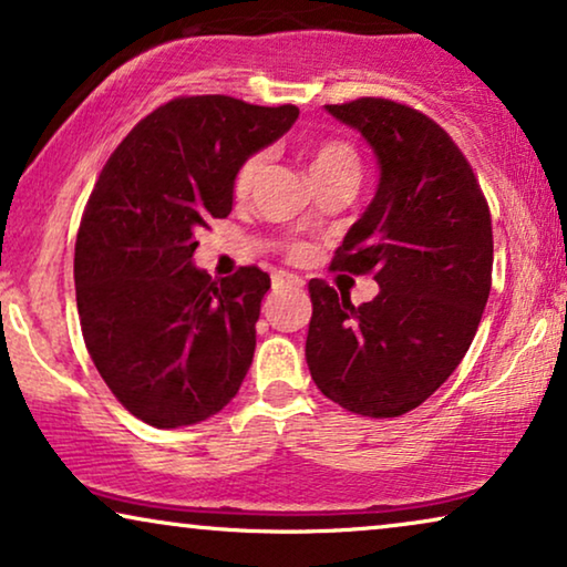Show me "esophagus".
Here are the masks:
<instances>
[{
    "label": "esophagus",
    "instance_id": "obj_1",
    "mask_svg": "<svg viewBox=\"0 0 567 567\" xmlns=\"http://www.w3.org/2000/svg\"><path fill=\"white\" fill-rule=\"evenodd\" d=\"M299 286H305V281L293 274H284V270H278L274 276V289H299Z\"/></svg>",
    "mask_w": 567,
    "mask_h": 567
}]
</instances>
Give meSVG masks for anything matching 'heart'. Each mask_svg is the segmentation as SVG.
Listing matches in <instances>:
<instances>
[{"label":"heart","mask_w":567,"mask_h":567,"mask_svg":"<svg viewBox=\"0 0 567 567\" xmlns=\"http://www.w3.org/2000/svg\"><path fill=\"white\" fill-rule=\"evenodd\" d=\"M266 165V154H252L239 165L235 175V196L247 198L258 183L260 169ZM307 169L312 181H330V177H348V181H359V154L348 142L340 138H328V142L317 144L307 157Z\"/></svg>","instance_id":"heart-1"}]
</instances>
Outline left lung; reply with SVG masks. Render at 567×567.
<instances>
[{
	"label": "left lung",
	"instance_id": "1",
	"mask_svg": "<svg viewBox=\"0 0 567 567\" xmlns=\"http://www.w3.org/2000/svg\"><path fill=\"white\" fill-rule=\"evenodd\" d=\"M374 152L379 185L332 268L374 274L353 307L309 281L307 367L324 398L355 415L398 417L452 377L491 293L493 227L470 162L439 123L384 97L324 105Z\"/></svg>",
	"mask_w": 567,
	"mask_h": 567
}]
</instances>
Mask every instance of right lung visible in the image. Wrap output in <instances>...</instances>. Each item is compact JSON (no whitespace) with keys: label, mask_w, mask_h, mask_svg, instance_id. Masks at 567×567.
Returning a JSON list of instances; mask_svg holds the SVG:
<instances>
[{"label":"right lung","mask_w":567,"mask_h":567,"mask_svg":"<svg viewBox=\"0 0 567 567\" xmlns=\"http://www.w3.org/2000/svg\"><path fill=\"white\" fill-rule=\"evenodd\" d=\"M297 118V105L175 97L100 173L74 247L82 336L121 405L154 429L216 415L250 369L270 276L247 266L212 281L193 252L229 216L239 165Z\"/></svg>","instance_id":"obj_1"}]
</instances>
